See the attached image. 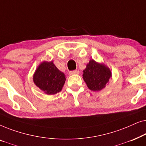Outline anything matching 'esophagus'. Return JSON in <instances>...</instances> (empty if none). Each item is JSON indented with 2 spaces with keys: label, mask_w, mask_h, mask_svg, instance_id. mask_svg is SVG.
I'll return each mask as SVG.
<instances>
[{
  "label": "esophagus",
  "mask_w": 146,
  "mask_h": 146,
  "mask_svg": "<svg viewBox=\"0 0 146 146\" xmlns=\"http://www.w3.org/2000/svg\"><path fill=\"white\" fill-rule=\"evenodd\" d=\"M69 74H70V75L78 74H79V71H78V70H72V71L70 72Z\"/></svg>",
  "instance_id": "1"
}]
</instances>
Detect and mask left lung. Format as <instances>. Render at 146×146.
Returning a JSON list of instances; mask_svg holds the SVG:
<instances>
[{
	"label": "left lung",
	"instance_id": "1",
	"mask_svg": "<svg viewBox=\"0 0 146 146\" xmlns=\"http://www.w3.org/2000/svg\"><path fill=\"white\" fill-rule=\"evenodd\" d=\"M83 79L92 91H100L111 77L110 68L103 64L96 62L93 59L90 60L83 71Z\"/></svg>",
	"mask_w": 146,
	"mask_h": 146
}]
</instances>
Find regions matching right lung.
Here are the masks:
<instances>
[{
	"mask_svg": "<svg viewBox=\"0 0 146 146\" xmlns=\"http://www.w3.org/2000/svg\"><path fill=\"white\" fill-rule=\"evenodd\" d=\"M33 81L45 94L52 95L61 91L66 78L64 74L56 67L52 61H44L36 70Z\"/></svg>",
	"mask_w": 146,
	"mask_h": 146,
	"instance_id": "obj_1",
	"label": "right lung"
}]
</instances>
